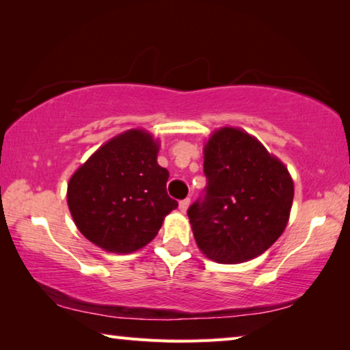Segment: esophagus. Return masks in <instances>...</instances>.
Returning a JSON list of instances; mask_svg holds the SVG:
<instances>
[{"label": "esophagus", "instance_id": "obj_1", "mask_svg": "<svg viewBox=\"0 0 350 350\" xmlns=\"http://www.w3.org/2000/svg\"><path fill=\"white\" fill-rule=\"evenodd\" d=\"M188 206H189V199H183V200H180V202H179V210L182 213H185L188 210Z\"/></svg>", "mask_w": 350, "mask_h": 350}]
</instances>
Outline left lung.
Returning <instances> with one entry per match:
<instances>
[{
  "instance_id": "left-lung-1",
  "label": "left lung",
  "mask_w": 350,
  "mask_h": 350,
  "mask_svg": "<svg viewBox=\"0 0 350 350\" xmlns=\"http://www.w3.org/2000/svg\"><path fill=\"white\" fill-rule=\"evenodd\" d=\"M206 187L188 208L194 239L206 258L239 264L282 234L293 202L287 168L259 140L221 128L204 150Z\"/></svg>"
}]
</instances>
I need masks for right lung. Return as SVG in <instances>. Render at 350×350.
Returning <instances> with one entry per match:
<instances>
[{
	"instance_id": "obj_1",
	"label": "right lung",
	"mask_w": 350,
	"mask_h": 350,
	"mask_svg": "<svg viewBox=\"0 0 350 350\" xmlns=\"http://www.w3.org/2000/svg\"><path fill=\"white\" fill-rule=\"evenodd\" d=\"M159 144L144 129L106 142L70 177L68 205L86 239L111 253H133L151 242L177 202Z\"/></svg>"
}]
</instances>
